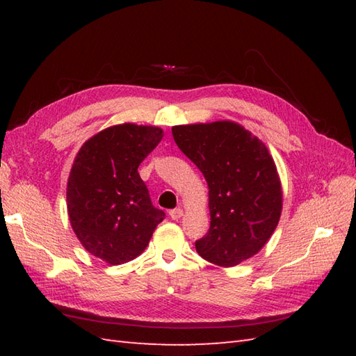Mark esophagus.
Segmentation results:
<instances>
[{
    "instance_id": "1",
    "label": "esophagus",
    "mask_w": 356,
    "mask_h": 356,
    "mask_svg": "<svg viewBox=\"0 0 356 356\" xmlns=\"http://www.w3.org/2000/svg\"><path fill=\"white\" fill-rule=\"evenodd\" d=\"M184 216V209L182 208H176V209H171L170 211V217L172 218V220H179L180 217Z\"/></svg>"
}]
</instances>
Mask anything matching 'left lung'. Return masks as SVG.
<instances>
[{
    "label": "left lung",
    "instance_id": "left-lung-1",
    "mask_svg": "<svg viewBox=\"0 0 356 356\" xmlns=\"http://www.w3.org/2000/svg\"><path fill=\"white\" fill-rule=\"evenodd\" d=\"M172 138L209 188L211 226L195 241L203 259L229 268L268 243L282 214V184L266 145L231 120L176 125Z\"/></svg>",
    "mask_w": 356,
    "mask_h": 356
}]
</instances>
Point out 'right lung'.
<instances>
[{
    "instance_id": "1",
    "label": "right lung",
    "mask_w": 356,
    "mask_h": 356,
    "mask_svg": "<svg viewBox=\"0 0 356 356\" xmlns=\"http://www.w3.org/2000/svg\"><path fill=\"white\" fill-rule=\"evenodd\" d=\"M163 138L159 127L105 128L81 147L67 184L72 228L90 254L110 264L136 259L165 218L140 179V162Z\"/></svg>"
}]
</instances>
